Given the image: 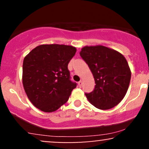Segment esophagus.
<instances>
[{
  "instance_id": "obj_1",
  "label": "esophagus",
  "mask_w": 149,
  "mask_h": 149,
  "mask_svg": "<svg viewBox=\"0 0 149 149\" xmlns=\"http://www.w3.org/2000/svg\"><path fill=\"white\" fill-rule=\"evenodd\" d=\"M78 85L79 87H81L82 85H83V81H82V80H80V81H79L78 83Z\"/></svg>"
}]
</instances>
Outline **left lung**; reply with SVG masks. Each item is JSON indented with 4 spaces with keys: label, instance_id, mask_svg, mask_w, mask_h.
I'll return each instance as SVG.
<instances>
[{
    "label": "left lung",
    "instance_id": "8db88e82",
    "mask_svg": "<svg viewBox=\"0 0 149 149\" xmlns=\"http://www.w3.org/2000/svg\"><path fill=\"white\" fill-rule=\"evenodd\" d=\"M95 78V90L86 93L92 105L102 110L118 105L129 88L131 71L121 53L103 45L85 46L80 52Z\"/></svg>",
    "mask_w": 149,
    "mask_h": 149
}]
</instances>
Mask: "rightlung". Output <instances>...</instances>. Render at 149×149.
I'll list each match as a JSON object with an SVG mask.
<instances>
[{
    "label": "right lung",
    "instance_id": "obj_1",
    "mask_svg": "<svg viewBox=\"0 0 149 149\" xmlns=\"http://www.w3.org/2000/svg\"><path fill=\"white\" fill-rule=\"evenodd\" d=\"M76 52L71 45L45 44L37 46L24 59V88L30 102L42 111H57L76 88L68 69Z\"/></svg>",
    "mask_w": 149,
    "mask_h": 149
}]
</instances>
